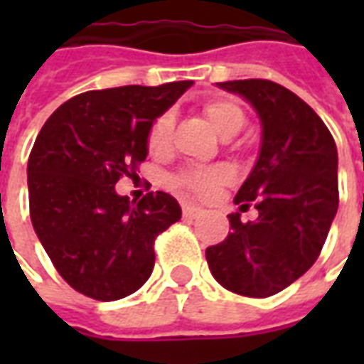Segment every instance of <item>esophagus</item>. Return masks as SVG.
I'll list each match as a JSON object with an SVG mask.
<instances>
[{
	"mask_svg": "<svg viewBox=\"0 0 364 364\" xmlns=\"http://www.w3.org/2000/svg\"><path fill=\"white\" fill-rule=\"evenodd\" d=\"M183 215L187 217V219H196V217L202 215V208H198V205H185L183 208Z\"/></svg>",
	"mask_w": 364,
	"mask_h": 364,
	"instance_id": "1",
	"label": "esophagus"
}]
</instances>
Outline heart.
<instances>
[{"label": "heart", "instance_id": "heart-1", "mask_svg": "<svg viewBox=\"0 0 364 364\" xmlns=\"http://www.w3.org/2000/svg\"><path fill=\"white\" fill-rule=\"evenodd\" d=\"M205 117L210 119L211 126L217 134L225 139L234 137L243 130L247 122L245 113L234 100L217 98L208 102L204 107ZM171 137V115L164 113L153 122L147 136V145L151 153H162L170 145ZM232 181V171L227 166H210V168H198V170L185 171L177 177L176 183L179 187L187 188L188 193L196 196H211L217 188Z\"/></svg>", "mask_w": 364, "mask_h": 364}]
</instances>
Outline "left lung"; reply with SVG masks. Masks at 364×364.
Masks as SVG:
<instances>
[{"mask_svg": "<svg viewBox=\"0 0 364 364\" xmlns=\"http://www.w3.org/2000/svg\"><path fill=\"white\" fill-rule=\"evenodd\" d=\"M253 105L262 126L259 159L234 196L255 202L257 221L230 213L232 232L205 249L223 287L264 299L316 262L338 210V151L316 111L289 88L266 79L217 82ZM240 208V210H242Z\"/></svg>", "mask_w": 364, "mask_h": 364, "instance_id": "obj_1", "label": "left lung"}]
</instances>
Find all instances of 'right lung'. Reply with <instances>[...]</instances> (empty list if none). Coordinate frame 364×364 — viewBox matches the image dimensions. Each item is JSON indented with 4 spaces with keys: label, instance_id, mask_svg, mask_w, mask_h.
Instances as JSON below:
<instances>
[{
    "label": "right lung",
    "instance_id": "obj_1",
    "mask_svg": "<svg viewBox=\"0 0 364 364\" xmlns=\"http://www.w3.org/2000/svg\"><path fill=\"white\" fill-rule=\"evenodd\" d=\"M193 81L79 94L43 124L28 160L30 217L58 274L90 299L136 293L154 266V240L181 219L170 194H117L147 159L153 122Z\"/></svg>",
    "mask_w": 364,
    "mask_h": 364
}]
</instances>
